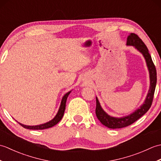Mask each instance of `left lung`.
<instances>
[{"label":"left lung","instance_id":"left-lung-1","mask_svg":"<svg viewBox=\"0 0 161 161\" xmlns=\"http://www.w3.org/2000/svg\"><path fill=\"white\" fill-rule=\"evenodd\" d=\"M126 46H133L144 57L149 73V89L145 102L139 108L131 113V114L120 118L113 117V116L107 114L102 108L100 102L96 97L95 114H96L97 118L102 125L110 129H120L125 127V126L133 124V122L138 120L140 118H141L143 115L146 114L152 106L153 94H154L156 88L157 80L156 67L153 63L152 57L149 54V50L145 44L139 38L138 35H136L134 33H131L126 39Z\"/></svg>","mask_w":161,"mask_h":161}]
</instances>
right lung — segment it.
<instances>
[{"mask_svg": "<svg viewBox=\"0 0 161 161\" xmlns=\"http://www.w3.org/2000/svg\"><path fill=\"white\" fill-rule=\"evenodd\" d=\"M70 91L68 92L66 94H65L62 99H61V104L59 110H58L57 114H56V115L54 116V118L53 119H51L50 121L44 123V124H42V125H35V126H29V125H23L21 123H20L18 122L19 124L20 125H21L23 127L28 129H33V130H41V129H48L52 127V126H54L55 125H57L58 122H59L61 118H62L64 111H65V108H66V100L67 98L68 97V95L70 93Z\"/></svg>", "mask_w": 161, "mask_h": 161, "instance_id": "obj_1", "label": "right lung"}]
</instances>
